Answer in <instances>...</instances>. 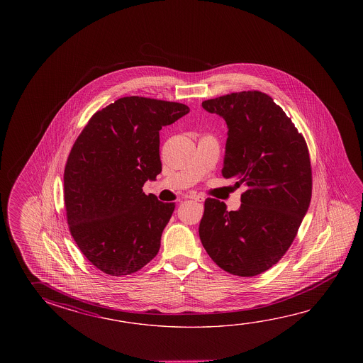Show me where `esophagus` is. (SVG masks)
Masks as SVG:
<instances>
[{
  "label": "esophagus",
  "instance_id": "obj_1",
  "mask_svg": "<svg viewBox=\"0 0 363 363\" xmlns=\"http://www.w3.org/2000/svg\"><path fill=\"white\" fill-rule=\"evenodd\" d=\"M189 199H191V200H195V201L199 202L205 201V197L201 196V195H195V194H192V195H190V196H189Z\"/></svg>",
  "mask_w": 363,
  "mask_h": 363
}]
</instances>
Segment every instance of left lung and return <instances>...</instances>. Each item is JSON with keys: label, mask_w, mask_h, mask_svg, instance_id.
<instances>
[{"label": "left lung", "mask_w": 363, "mask_h": 363, "mask_svg": "<svg viewBox=\"0 0 363 363\" xmlns=\"http://www.w3.org/2000/svg\"><path fill=\"white\" fill-rule=\"evenodd\" d=\"M228 125L223 177L244 184L242 205L205 200L199 234L211 259L229 274L252 277L290 248L311 200V164L303 135L271 96L242 91L202 102Z\"/></svg>", "instance_id": "obj_1"}]
</instances>
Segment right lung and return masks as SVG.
I'll list each match as a JSON object with an SVG mask.
<instances>
[{"instance_id":"right-lung-1","label":"right lung","mask_w":363,"mask_h":363,"mask_svg":"<svg viewBox=\"0 0 363 363\" xmlns=\"http://www.w3.org/2000/svg\"><path fill=\"white\" fill-rule=\"evenodd\" d=\"M190 113L179 102L121 97L94 113L65 168V205L79 250L110 276L134 274L152 261L174 202L143 192L162 171L160 130Z\"/></svg>"}]
</instances>
